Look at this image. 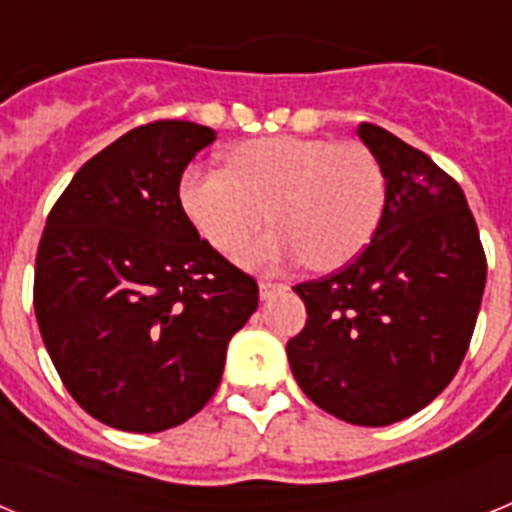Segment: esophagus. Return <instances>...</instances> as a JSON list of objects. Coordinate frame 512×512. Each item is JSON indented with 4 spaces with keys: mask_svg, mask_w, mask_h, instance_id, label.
I'll use <instances>...</instances> for the list:
<instances>
[{
    "mask_svg": "<svg viewBox=\"0 0 512 512\" xmlns=\"http://www.w3.org/2000/svg\"><path fill=\"white\" fill-rule=\"evenodd\" d=\"M287 289V284H279V282H259V292H261V300H269L274 297L277 292Z\"/></svg>",
    "mask_w": 512,
    "mask_h": 512,
    "instance_id": "1",
    "label": "esophagus"
}]
</instances>
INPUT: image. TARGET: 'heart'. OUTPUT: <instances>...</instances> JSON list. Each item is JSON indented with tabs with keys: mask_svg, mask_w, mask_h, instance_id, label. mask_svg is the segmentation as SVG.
I'll return each mask as SVG.
<instances>
[{
	"mask_svg": "<svg viewBox=\"0 0 512 512\" xmlns=\"http://www.w3.org/2000/svg\"><path fill=\"white\" fill-rule=\"evenodd\" d=\"M179 205L197 233L220 253H238L264 225L271 230L243 253L261 269L305 259L330 271L359 256L377 233L387 205V176L359 140H248L228 156V169L189 166L179 179Z\"/></svg>",
	"mask_w": 512,
	"mask_h": 512,
	"instance_id": "heart-1",
	"label": "heart"
}]
</instances>
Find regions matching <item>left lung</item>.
Here are the masks:
<instances>
[{"instance_id":"8db88e82","label":"left lung","mask_w":512,"mask_h":512,"mask_svg":"<svg viewBox=\"0 0 512 512\" xmlns=\"http://www.w3.org/2000/svg\"><path fill=\"white\" fill-rule=\"evenodd\" d=\"M356 133L387 176L382 223L351 264L297 284L307 323L287 359L318 408L379 428L449 387L472 341L487 259L446 171L372 122Z\"/></svg>"}]
</instances>
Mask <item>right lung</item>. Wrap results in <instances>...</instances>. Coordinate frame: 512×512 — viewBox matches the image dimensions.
<instances>
[{"mask_svg":"<svg viewBox=\"0 0 512 512\" xmlns=\"http://www.w3.org/2000/svg\"><path fill=\"white\" fill-rule=\"evenodd\" d=\"M215 130L158 120L89 158L45 220L35 318L58 377L117 431L158 433L200 413L259 284L179 205V179Z\"/></svg>","mask_w":512,"mask_h":512,"instance_id":"add662e5","label":"right lung"}]
</instances>
